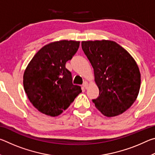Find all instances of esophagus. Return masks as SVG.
Returning a JSON list of instances; mask_svg holds the SVG:
<instances>
[{
  "label": "esophagus",
  "mask_w": 155,
  "mask_h": 155,
  "mask_svg": "<svg viewBox=\"0 0 155 155\" xmlns=\"http://www.w3.org/2000/svg\"><path fill=\"white\" fill-rule=\"evenodd\" d=\"M88 83L87 82H84L83 83V87L85 88V89H87V87H88Z\"/></svg>",
  "instance_id": "34e87169"
}]
</instances>
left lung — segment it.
Here are the masks:
<instances>
[{
	"instance_id": "8db88e82",
	"label": "left lung",
	"mask_w": 155,
	"mask_h": 155,
	"mask_svg": "<svg viewBox=\"0 0 155 155\" xmlns=\"http://www.w3.org/2000/svg\"><path fill=\"white\" fill-rule=\"evenodd\" d=\"M84 53L94 68L99 96L92 100L107 117L122 114L134 103L141 85L137 63L127 51L111 40L83 41Z\"/></svg>"
}]
</instances>
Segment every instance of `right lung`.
I'll return each mask as SVG.
<instances>
[{"label": "right lung", "instance_id": "right-lung-1", "mask_svg": "<svg viewBox=\"0 0 155 155\" xmlns=\"http://www.w3.org/2000/svg\"><path fill=\"white\" fill-rule=\"evenodd\" d=\"M80 41L60 40L43 46L23 75V85L31 104L42 114L55 117L68 109L82 90L72 84L65 64L78 51Z\"/></svg>", "mask_w": 155, "mask_h": 155}]
</instances>
